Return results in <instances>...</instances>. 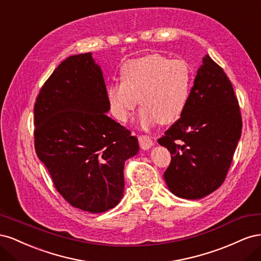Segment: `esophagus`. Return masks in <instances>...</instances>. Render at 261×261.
<instances>
[{
  "mask_svg": "<svg viewBox=\"0 0 261 261\" xmlns=\"http://www.w3.org/2000/svg\"><path fill=\"white\" fill-rule=\"evenodd\" d=\"M138 140H139V145H140V148L144 149V150H148L151 148L154 144H153V140L151 139V137L149 136H139L138 137Z\"/></svg>",
  "mask_w": 261,
  "mask_h": 261,
  "instance_id": "34e87169",
  "label": "esophagus"
}]
</instances>
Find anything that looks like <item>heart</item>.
Wrapping results in <instances>:
<instances>
[{
	"label": "heart",
	"instance_id": "heart-1",
	"mask_svg": "<svg viewBox=\"0 0 261 261\" xmlns=\"http://www.w3.org/2000/svg\"><path fill=\"white\" fill-rule=\"evenodd\" d=\"M121 83L107 87V100L115 120L126 123L139 103L140 128L149 129L160 122L174 123L183 115L192 89V73L183 60H171L161 54L126 62Z\"/></svg>",
	"mask_w": 261,
	"mask_h": 261
}]
</instances>
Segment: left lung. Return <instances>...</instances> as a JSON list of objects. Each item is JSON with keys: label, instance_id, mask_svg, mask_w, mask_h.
<instances>
[{"label": "left lung", "instance_id": "1", "mask_svg": "<svg viewBox=\"0 0 261 261\" xmlns=\"http://www.w3.org/2000/svg\"><path fill=\"white\" fill-rule=\"evenodd\" d=\"M242 134L232 84L209 55L197 70L183 115L158 139L172 155L163 177L172 194L200 199L225 179Z\"/></svg>", "mask_w": 261, "mask_h": 261}]
</instances>
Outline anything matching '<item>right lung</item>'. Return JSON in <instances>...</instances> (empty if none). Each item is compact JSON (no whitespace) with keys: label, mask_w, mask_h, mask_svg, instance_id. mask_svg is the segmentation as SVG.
<instances>
[{"label":"right lung","mask_w":261,"mask_h":261,"mask_svg":"<svg viewBox=\"0 0 261 261\" xmlns=\"http://www.w3.org/2000/svg\"><path fill=\"white\" fill-rule=\"evenodd\" d=\"M107 87L92 53L68 57L44 83L35 105V147L55 188L90 213L124 196V164L138 139L107 113Z\"/></svg>","instance_id":"add662e5"}]
</instances>
